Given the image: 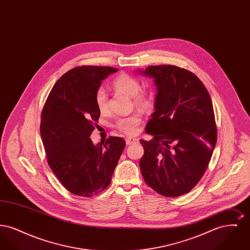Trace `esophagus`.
Listing matches in <instances>:
<instances>
[{"mask_svg": "<svg viewBox=\"0 0 250 250\" xmlns=\"http://www.w3.org/2000/svg\"><path fill=\"white\" fill-rule=\"evenodd\" d=\"M138 139H136V138H131V137H128V138H126L125 139V143L127 145H129V144H133V143H138Z\"/></svg>", "mask_w": 250, "mask_h": 250, "instance_id": "34e87169", "label": "esophagus"}]
</instances>
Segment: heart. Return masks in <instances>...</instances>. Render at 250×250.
I'll use <instances>...</instances> for the list:
<instances>
[{
    "label": "heart",
    "instance_id": "obj_1",
    "mask_svg": "<svg viewBox=\"0 0 250 250\" xmlns=\"http://www.w3.org/2000/svg\"><path fill=\"white\" fill-rule=\"evenodd\" d=\"M113 87L116 91L129 97H133L134 103L138 107H149L150 99L149 96L141 91L142 85L136 78L127 74H122L113 81ZM95 104L98 111L101 114L107 113L108 110L107 106V94L103 89H99L95 94ZM142 123V114L135 112L127 117H124L118 120L116 123V127L126 135H134L139 130V126Z\"/></svg>",
    "mask_w": 250,
    "mask_h": 250
}]
</instances>
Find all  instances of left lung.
Returning <instances> with one entry per match:
<instances>
[{"label": "left lung", "mask_w": 250, "mask_h": 250, "mask_svg": "<svg viewBox=\"0 0 250 250\" xmlns=\"http://www.w3.org/2000/svg\"><path fill=\"white\" fill-rule=\"evenodd\" d=\"M143 75L157 87L155 112L140 140L144 149L140 167L145 183L159 195L179 197L202 179L217 139L214 107L200 79L175 65H151Z\"/></svg>", "instance_id": "1"}]
</instances>
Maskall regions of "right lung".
Returning <instances> with one entry per match:
<instances>
[{
	"mask_svg": "<svg viewBox=\"0 0 250 250\" xmlns=\"http://www.w3.org/2000/svg\"><path fill=\"white\" fill-rule=\"evenodd\" d=\"M118 70L83 65L63 74L52 87L41 114L40 133L48 166L73 194L91 198L110 184L125 142L108 137L94 145L90 136L100 116L95 94Z\"/></svg>",
	"mask_w": 250,
	"mask_h": 250,
	"instance_id": "right-lung-1",
	"label": "right lung"
}]
</instances>
